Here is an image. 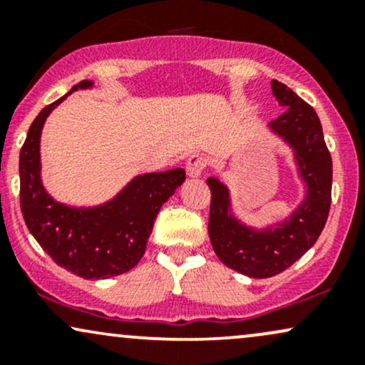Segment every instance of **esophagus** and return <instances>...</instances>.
<instances>
[{"label": "esophagus", "mask_w": 365, "mask_h": 365, "mask_svg": "<svg viewBox=\"0 0 365 365\" xmlns=\"http://www.w3.org/2000/svg\"><path fill=\"white\" fill-rule=\"evenodd\" d=\"M204 168H206V158H204L202 154H192V156L187 159L185 170L190 178H199L200 175H202Z\"/></svg>", "instance_id": "34e87169"}]
</instances>
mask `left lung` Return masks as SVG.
Masks as SVG:
<instances>
[{"label": "left lung", "instance_id": "8db88e82", "mask_svg": "<svg viewBox=\"0 0 365 365\" xmlns=\"http://www.w3.org/2000/svg\"><path fill=\"white\" fill-rule=\"evenodd\" d=\"M276 101L284 111L269 128L293 149L305 199L284 220L266 230L242 225L232 212L228 187L207 178L211 188L209 238L225 266L250 278H271L290 267L319 238L331 206L333 163L312 106L278 81L271 82Z\"/></svg>", "mask_w": 365, "mask_h": 365}]
</instances>
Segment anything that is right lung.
I'll list each match as a JSON object with an SVG mask.
<instances>
[{
    "label": "right lung",
    "mask_w": 365,
    "mask_h": 365,
    "mask_svg": "<svg viewBox=\"0 0 365 365\" xmlns=\"http://www.w3.org/2000/svg\"><path fill=\"white\" fill-rule=\"evenodd\" d=\"M92 86L82 81L68 94ZM68 94L46 106L29 128L20 150V207L29 232L58 266L86 279H106L137 266L159 209L185 182V171L139 175L101 206L70 207L54 200L41 180V132Z\"/></svg>",
    "instance_id": "right-lung-1"
}]
</instances>
